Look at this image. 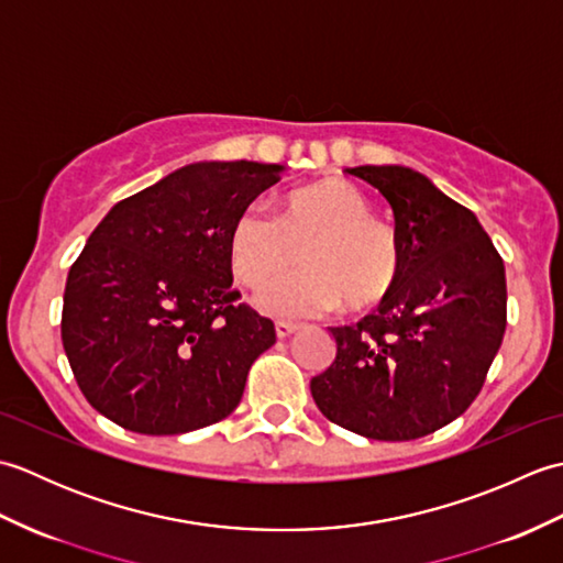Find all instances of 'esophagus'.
Segmentation results:
<instances>
[{
  "instance_id": "34e87169",
  "label": "esophagus",
  "mask_w": 563,
  "mask_h": 563,
  "mask_svg": "<svg viewBox=\"0 0 563 563\" xmlns=\"http://www.w3.org/2000/svg\"><path fill=\"white\" fill-rule=\"evenodd\" d=\"M297 329H300V327L292 324V321H275V336H278V339L292 336Z\"/></svg>"
}]
</instances>
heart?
Segmentation results:
<instances>
[{
	"instance_id": "obj_1",
	"label": "heart",
	"mask_w": 563,
	"mask_h": 563,
	"mask_svg": "<svg viewBox=\"0 0 563 563\" xmlns=\"http://www.w3.org/2000/svg\"><path fill=\"white\" fill-rule=\"evenodd\" d=\"M297 247L303 268L263 285L256 292L261 312L305 319L341 302L349 312H369L389 300L401 278L397 232L373 218L369 200L349 181L290 190L273 214L244 208L227 234L232 273L246 288H258L279 272Z\"/></svg>"
}]
</instances>
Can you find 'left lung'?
<instances>
[{"mask_svg": "<svg viewBox=\"0 0 563 563\" xmlns=\"http://www.w3.org/2000/svg\"><path fill=\"white\" fill-rule=\"evenodd\" d=\"M387 198L401 278L377 312L331 327L336 361L309 389L331 423L373 440H416L462 416L506 333L504 258L472 210L409 166H355Z\"/></svg>", "mask_w": 563, "mask_h": 563, "instance_id": "obj_1", "label": "left lung"}]
</instances>
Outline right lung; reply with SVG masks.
Returning <instances> with one entry per match:
<instances>
[{"label": "right lung", "mask_w": 563, "mask_h": 563, "mask_svg": "<svg viewBox=\"0 0 563 563\" xmlns=\"http://www.w3.org/2000/svg\"><path fill=\"white\" fill-rule=\"evenodd\" d=\"M280 164L196 162L109 210L71 263L63 345L87 401L142 435H181L242 401L273 321L236 305L230 224Z\"/></svg>", "instance_id": "right-lung-1"}]
</instances>
